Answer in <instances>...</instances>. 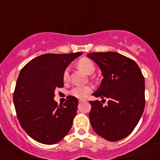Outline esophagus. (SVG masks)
<instances>
[{
  "mask_svg": "<svg viewBox=\"0 0 160 160\" xmlns=\"http://www.w3.org/2000/svg\"><path fill=\"white\" fill-rule=\"evenodd\" d=\"M84 101H86V100H82V99H80V100H79V102H84Z\"/></svg>",
  "mask_w": 160,
  "mask_h": 160,
  "instance_id": "obj_1",
  "label": "esophagus"
}]
</instances>
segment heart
I'll use <instances>...</instances> for the list:
<instances>
[{"label": "heart", "instance_id": "b5f03b06", "mask_svg": "<svg viewBox=\"0 0 160 160\" xmlns=\"http://www.w3.org/2000/svg\"><path fill=\"white\" fill-rule=\"evenodd\" d=\"M78 66L85 71V73H87L89 75H91L95 72V67L94 63L87 58H82L81 60H80L79 63H78ZM70 77V69L67 68L65 69L63 74V79L65 81L69 80ZM92 91V87L89 86V85H77L73 87L70 90V94L75 96V97L80 98V99H83L87 96L90 92Z\"/></svg>", "mask_w": 160, "mask_h": 160}]
</instances>
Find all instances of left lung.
I'll list each match as a JSON object with an SVG mask.
<instances>
[{"label": "left lung", "mask_w": 160, "mask_h": 160, "mask_svg": "<svg viewBox=\"0 0 160 160\" xmlns=\"http://www.w3.org/2000/svg\"><path fill=\"white\" fill-rule=\"evenodd\" d=\"M87 57L100 67L103 75L93 95L109 99L104 107L90 101L89 117L93 129L109 141H118L131 133L144 109V78L135 61L117 52H93ZM104 101H105L104 100Z\"/></svg>", "instance_id": "1"}]
</instances>
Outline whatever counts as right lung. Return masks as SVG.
Wrapping results in <instances>:
<instances>
[{
    "label": "right lung",
    "mask_w": 160,
    "mask_h": 160,
    "mask_svg": "<svg viewBox=\"0 0 160 160\" xmlns=\"http://www.w3.org/2000/svg\"><path fill=\"white\" fill-rule=\"evenodd\" d=\"M81 52L46 54L31 60L19 74L13 102L21 127L36 141L54 144L71 129L78 100L68 96L64 105L54 100L56 88L64 86L63 74Z\"/></svg>",
    "instance_id": "1"
}]
</instances>
